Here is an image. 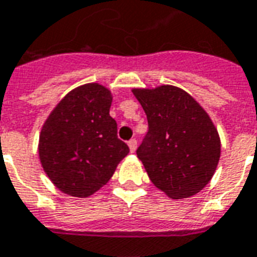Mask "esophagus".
I'll use <instances>...</instances> for the list:
<instances>
[{
	"label": "esophagus",
	"instance_id": "obj_1",
	"mask_svg": "<svg viewBox=\"0 0 257 257\" xmlns=\"http://www.w3.org/2000/svg\"><path fill=\"white\" fill-rule=\"evenodd\" d=\"M128 146H129V150H131V153H135L136 151V148H138V142L132 139V140H129L128 142Z\"/></svg>",
	"mask_w": 257,
	"mask_h": 257
}]
</instances>
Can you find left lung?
<instances>
[{
  "label": "left lung",
  "mask_w": 257,
  "mask_h": 257,
  "mask_svg": "<svg viewBox=\"0 0 257 257\" xmlns=\"http://www.w3.org/2000/svg\"><path fill=\"white\" fill-rule=\"evenodd\" d=\"M146 111L148 132L138 148L154 185L170 199L196 195L211 181L220 157V139L210 115L174 85L134 88Z\"/></svg>",
  "instance_id": "1"
}]
</instances>
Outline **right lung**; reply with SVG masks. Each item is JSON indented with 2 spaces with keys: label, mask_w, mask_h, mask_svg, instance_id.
Masks as SVG:
<instances>
[{
  "label": "right lung",
  "mask_w": 257,
  "mask_h": 257,
  "mask_svg": "<svg viewBox=\"0 0 257 257\" xmlns=\"http://www.w3.org/2000/svg\"><path fill=\"white\" fill-rule=\"evenodd\" d=\"M113 95L87 83L58 102L43 123L38 153L50 181L68 196L88 197L106 185L129 147L110 117Z\"/></svg>",
  "instance_id": "obj_1"
}]
</instances>
